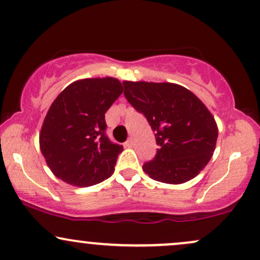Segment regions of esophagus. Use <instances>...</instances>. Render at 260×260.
I'll return each instance as SVG.
<instances>
[{
  "label": "esophagus",
  "mask_w": 260,
  "mask_h": 260,
  "mask_svg": "<svg viewBox=\"0 0 260 260\" xmlns=\"http://www.w3.org/2000/svg\"><path fill=\"white\" fill-rule=\"evenodd\" d=\"M124 145H126L127 148H132V146H133V139H132V138H129V139H128L127 142L124 143Z\"/></svg>",
  "instance_id": "esophagus-1"
}]
</instances>
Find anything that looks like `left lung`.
<instances>
[{"label":"left lung","mask_w":260,"mask_h":260,"mask_svg":"<svg viewBox=\"0 0 260 260\" xmlns=\"http://www.w3.org/2000/svg\"><path fill=\"white\" fill-rule=\"evenodd\" d=\"M124 96L146 117L158 145L143 165L152 179L181 184L192 179L211 160L218 138L214 117L198 96L174 83L124 81Z\"/></svg>","instance_id":"obj_1"}]
</instances>
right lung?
<instances>
[{
    "label": "right lung",
    "mask_w": 260,
    "mask_h": 260,
    "mask_svg": "<svg viewBox=\"0 0 260 260\" xmlns=\"http://www.w3.org/2000/svg\"><path fill=\"white\" fill-rule=\"evenodd\" d=\"M122 92L117 79H84L55 98L40 133L41 152L55 177L81 187L111 177L123 146L106 136L105 112Z\"/></svg>",
    "instance_id": "right-lung-1"
}]
</instances>
